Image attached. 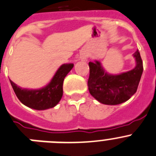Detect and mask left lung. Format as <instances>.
Instances as JSON below:
<instances>
[{
  "label": "left lung",
  "mask_w": 156,
  "mask_h": 156,
  "mask_svg": "<svg viewBox=\"0 0 156 156\" xmlns=\"http://www.w3.org/2000/svg\"><path fill=\"white\" fill-rule=\"evenodd\" d=\"M133 56L136 59V67L118 75L105 72L100 62H89L88 87L90 94L97 101L104 104L116 105L128 101L136 93L143 72V62L138 50Z\"/></svg>",
  "instance_id": "8db88e82"
}]
</instances>
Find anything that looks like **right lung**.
<instances>
[{"mask_svg":"<svg viewBox=\"0 0 156 156\" xmlns=\"http://www.w3.org/2000/svg\"><path fill=\"white\" fill-rule=\"evenodd\" d=\"M74 64H63L58 69L48 86L37 90L23 89L12 81L11 85L16 97L22 104L35 110H45L55 107L63 96V83L65 77L73 68Z\"/></svg>","mask_w":156,"mask_h":156,"instance_id":"obj_1","label":"right lung"}]
</instances>
